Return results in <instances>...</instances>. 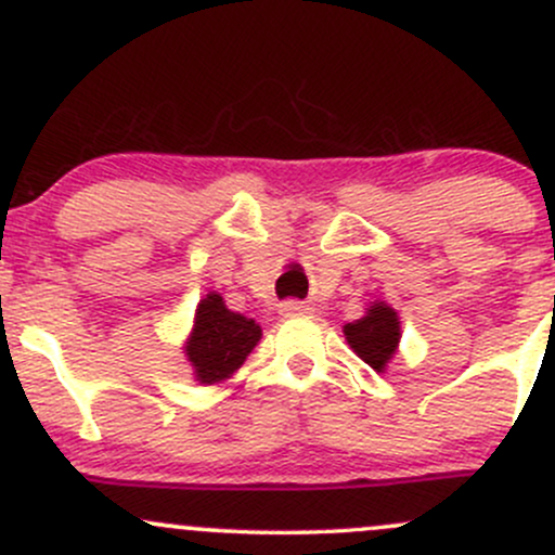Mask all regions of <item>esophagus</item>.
I'll return each instance as SVG.
<instances>
[{"mask_svg":"<svg viewBox=\"0 0 555 555\" xmlns=\"http://www.w3.org/2000/svg\"><path fill=\"white\" fill-rule=\"evenodd\" d=\"M282 313H284V315H299V313H310V308H308V305L295 302V299H289V302L282 305Z\"/></svg>","mask_w":555,"mask_h":555,"instance_id":"34e87169","label":"esophagus"}]
</instances>
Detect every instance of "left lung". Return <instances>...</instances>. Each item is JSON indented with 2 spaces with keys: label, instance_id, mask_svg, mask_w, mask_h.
I'll use <instances>...</instances> for the list:
<instances>
[{
  "label": "left lung",
  "instance_id": "8db88e82",
  "mask_svg": "<svg viewBox=\"0 0 555 555\" xmlns=\"http://www.w3.org/2000/svg\"><path fill=\"white\" fill-rule=\"evenodd\" d=\"M344 339L375 373H386L401 339V321L397 310L384 299H375L365 308V315L344 326Z\"/></svg>",
  "mask_w": 555,
  "mask_h": 555
}]
</instances>
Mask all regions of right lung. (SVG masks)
Instances as JSON below:
<instances>
[{"label":"right lung","mask_w":555,"mask_h":555,"mask_svg":"<svg viewBox=\"0 0 555 555\" xmlns=\"http://www.w3.org/2000/svg\"><path fill=\"white\" fill-rule=\"evenodd\" d=\"M260 336L263 328L253 318L234 313L219 292H208L197 302L193 328L182 344V352L193 367L197 384L214 386L240 371Z\"/></svg>","instance_id":"obj_1"}]
</instances>
